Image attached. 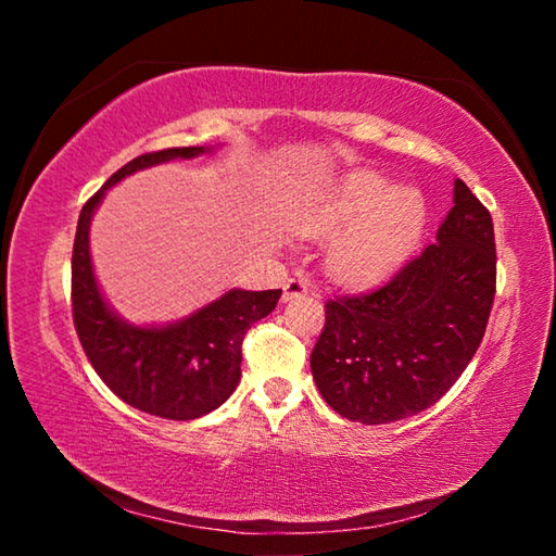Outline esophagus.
<instances>
[{"instance_id":"obj_1","label":"esophagus","mask_w":556,"mask_h":556,"mask_svg":"<svg viewBox=\"0 0 556 556\" xmlns=\"http://www.w3.org/2000/svg\"><path fill=\"white\" fill-rule=\"evenodd\" d=\"M308 291V285H306V279H301V277H294V279H289L287 285H285V301H289V299H294V296H304Z\"/></svg>"}]
</instances>
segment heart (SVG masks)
<instances>
[{
    "label": "heart",
    "mask_w": 556,
    "mask_h": 556,
    "mask_svg": "<svg viewBox=\"0 0 556 556\" xmlns=\"http://www.w3.org/2000/svg\"><path fill=\"white\" fill-rule=\"evenodd\" d=\"M427 203L419 191L390 186L378 172L345 174L301 215L299 228L326 238L346 228L326 252V269L345 285H370L397 269L421 242Z\"/></svg>",
    "instance_id": "heart-1"
}]
</instances>
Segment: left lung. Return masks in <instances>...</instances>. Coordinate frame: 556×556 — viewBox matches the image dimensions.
<instances>
[{"mask_svg": "<svg viewBox=\"0 0 556 556\" xmlns=\"http://www.w3.org/2000/svg\"><path fill=\"white\" fill-rule=\"evenodd\" d=\"M495 299V235L485 205L456 178L437 242L384 285L326 301L312 353L328 407L390 425L448 392L481 345Z\"/></svg>", "mask_w": 556, "mask_h": 556, "instance_id": "8db88e82", "label": "left lung"}]
</instances>
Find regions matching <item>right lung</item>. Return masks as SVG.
Wrapping results in <instances>:
<instances>
[{"mask_svg":"<svg viewBox=\"0 0 556 556\" xmlns=\"http://www.w3.org/2000/svg\"><path fill=\"white\" fill-rule=\"evenodd\" d=\"M208 149L174 147L131 159L83 205L71 262L73 324L102 382L129 407L188 421L218 409L240 382L242 338L275 312L281 289H230L213 304L168 326H131L102 299L90 260V220L110 186L142 168L193 159Z\"/></svg>","mask_w":556,"mask_h":556,"instance_id":"right-lung-1","label":"right lung"}]
</instances>
